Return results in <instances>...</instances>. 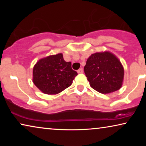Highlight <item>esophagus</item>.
Segmentation results:
<instances>
[{
  "instance_id": "obj_1",
  "label": "esophagus",
  "mask_w": 146,
  "mask_h": 146,
  "mask_svg": "<svg viewBox=\"0 0 146 146\" xmlns=\"http://www.w3.org/2000/svg\"><path fill=\"white\" fill-rule=\"evenodd\" d=\"M77 72H78V74L82 73V72H83V70H82V68H80L79 70H78Z\"/></svg>"
}]
</instances>
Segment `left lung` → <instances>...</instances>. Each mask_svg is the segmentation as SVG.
<instances>
[{"instance_id": "obj_1", "label": "left lung", "mask_w": 146, "mask_h": 146, "mask_svg": "<svg viewBox=\"0 0 146 146\" xmlns=\"http://www.w3.org/2000/svg\"><path fill=\"white\" fill-rule=\"evenodd\" d=\"M84 70L90 86L100 93L113 92L122 86L124 68L118 58L111 52L91 54Z\"/></svg>"}]
</instances>
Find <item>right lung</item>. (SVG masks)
I'll return each mask as SVG.
<instances>
[{"mask_svg":"<svg viewBox=\"0 0 146 146\" xmlns=\"http://www.w3.org/2000/svg\"><path fill=\"white\" fill-rule=\"evenodd\" d=\"M71 66L62 53L42 58L33 67V83L44 94H57L71 86L78 74Z\"/></svg>","mask_w":146,"mask_h":146,"instance_id":"obj_1","label":"right lung"}]
</instances>
